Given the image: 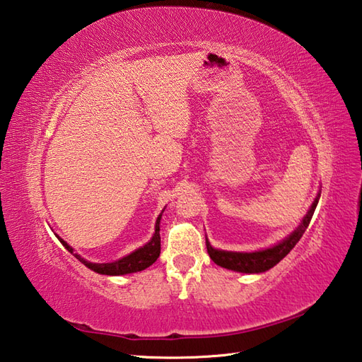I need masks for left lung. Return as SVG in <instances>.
Masks as SVG:
<instances>
[{
    "label": "left lung",
    "instance_id": "8db88e82",
    "mask_svg": "<svg viewBox=\"0 0 362 362\" xmlns=\"http://www.w3.org/2000/svg\"><path fill=\"white\" fill-rule=\"evenodd\" d=\"M319 197L313 202L311 207L308 209L307 215L303 216L299 226H297L290 235L284 238L282 242H279L274 246H269L267 249H260V251H254V252H235V251H223V249H215L206 237V247L207 252L211 255V259L214 263L218 264L221 268H226L230 271H237V272H246V274H259V272H264L271 269L272 267L286 257V254L291 251V249L296 246V243L302 238L303 232L307 230L308 224L313 218V214H315V209L319 203Z\"/></svg>",
    "mask_w": 362,
    "mask_h": 362
}]
</instances>
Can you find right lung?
<instances>
[{
	"label": "right lung",
	"instance_id": "right-lung-1",
	"mask_svg": "<svg viewBox=\"0 0 362 362\" xmlns=\"http://www.w3.org/2000/svg\"><path fill=\"white\" fill-rule=\"evenodd\" d=\"M165 209V207H164ZM163 209V212H164ZM163 212L159 214V216L156 218V224H155V232L151 238L148 240V243H146L144 246L138 247L136 251L130 252L128 255L122 257L116 262L111 263H93L85 260L83 257H80L77 252H74L65 240L57 237L60 240V243L65 246L68 251L76 257L77 260L82 262L86 268H90L91 271L98 272V274H103V276H124V274H132V272H138V271H144L146 268L151 267L160 254V235H159V223H160V216H163Z\"/></svg>",
	"mask_w": 362,
	"mask_h": 362
}]
</instances>
